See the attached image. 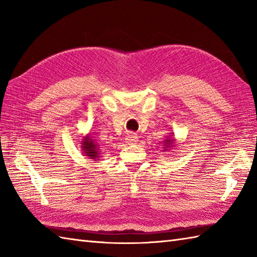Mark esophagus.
<instances>
[{
  "label": "esophagus",
  "instance_id": "1",
  "mask_svg": "<svg viewBox=\"0 0 257 257\" xmlns=\"http://www.w3.org/2000/svg\"><path fill=\"white\" fill-rule=\"evenodd\" d=\"M125 143L127 144H136L138 141V136L137 134H134V133H129L127 134V136H125Z\"/></svg>",
  "mask_w": 257,
  "mask_h": 257
}]
</instances>
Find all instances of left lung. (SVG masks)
I'll return each instance as SVG.
<instances>
[{
    "label": "left lung",
    "mask_w": 257,
    "mask_h": 257,
    "mask_svg": "<svg viewBox=\"0 0 257 257\" xmlns=\"http://www.w3.org/2000/svg\"><path fill=\"white\" fill-rule=\"evenodd\" d=\"M173 141H174V139H173V138H169V139H167V140L165 141V144H166V145H165V146H166L165 148H167V149H168V148H170V147H172V146H173ZM167 149H166V150H167Z\"/></svg>",
    "instance_id": "left-lung-1"
}]
</instances>
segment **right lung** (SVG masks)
<instances>
[{"mask_svg": "<svg viewBox=\"0 0 257 257\" xmlns=\"http://www.w3.org/2000/svg\"><path fill=\"white\" fill-rule=\"evenodd\" d=\"M81 149H83L85 156L88 157L89 159L98 160L97 158H99V149H98L95 141L90 138V136L84 137L83 141H81Z\"/></svg>", "mask_w": 257, "mask_h": 257, "instance_id": "obj_1", "label": "right lung"}]
</instances>
